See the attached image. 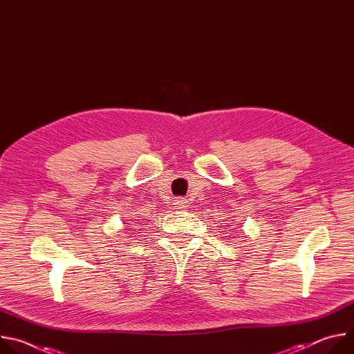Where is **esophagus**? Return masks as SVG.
<instances>
[{
  "mask_svg": "<svg viewBox=\"0 0 354 354\" xmlns=\"http://www.w3.org/2000/svg\"><path fill=\"white\" fill-rule=\"evenodd\" d=\"M175 205L178 209H187L189 207V200L186 197H178Z\"/></svg>",
  "mask_w": 354,
  "mask_h": 354,
  "instance_id": "34e87169",
  "label": "esophagus"
}]
</instances>
